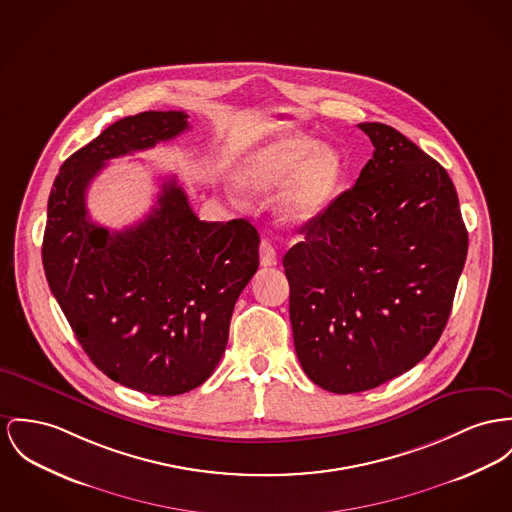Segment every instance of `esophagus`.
Returning a JSON list of instances; mask_svg holds the SVG:
<instances>
[{"label": "esophagus", "instance_id": "esophagus-1", "mask_svg": "<svg viewBox=\"0 0 512 512\" xmlns=\"http://www.w3.org/2000/svg\"><path fill=\"white\" fill-rule=\"evenodd\" d=\"M260 264L264 268H272L277 264V252H275L272 240L264 239L260 242Z\"/></svg>", "mask_w": 512, "mask_h": 512}]
</instances>
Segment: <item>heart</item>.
Instances as JSON below:
<instances>
[{"label":"heart","instance_id":"heart-1","mask_svg":"<svg viewBox=\"0 0 512 512\" xmlns=\"http://www.w3.org/2000/svg\"><path fill=\"white\" fill-rule=\"evenodd\" d=\"M291 175L279 211L291 223H307L330 205L338 190L340 155L332 147H316L305 136L283 137L254 153L240 167L237 182L248 192H264Z\"/></svg>","mask_w":512,"mask_h":512}]
</instances>
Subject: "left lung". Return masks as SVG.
<instances>
[{
	"instance_id": "8db88e82",
	"label": "left lung",
	"mask_w": 512,
	"mask_h": 512,
	"mask_svg": "<svg viewBox=\"0 0 512 512\" xmlns=\"http://www.w3.org/2000/svg\"><path fill=\"white\" fill-rule=\"evenodd\" d=\"M359 130L373 159L283 258L299 363L336 394L376 388L429 355L468 254L448 172L386 124Z\"/></svg>"
}]
</instances>
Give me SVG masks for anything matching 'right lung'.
Segmentation results:
<instances>
[{
	"label": "right lung",
	"instance_id": "obj_1",
	"mask_svg": "<svg viewBox=\"0 0 512 512\" xmlns=\"http://www.w3.org/2000/svg\"><path fill=\"white\" fill-rule=\"evenodd\" d=\"M188 114L126 116L75 151L58 172L42 242L44 273L89 359L114 382L176 396L215 371L233 308L258 270L260 235L244 219L205 223L169 178L134 227L91 221L85 194L110 159L182 134Z\"/></svg>",
	"mask_w": 512,
	"mask_h": 512
}]
</instances>
